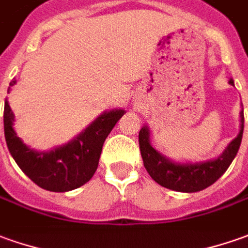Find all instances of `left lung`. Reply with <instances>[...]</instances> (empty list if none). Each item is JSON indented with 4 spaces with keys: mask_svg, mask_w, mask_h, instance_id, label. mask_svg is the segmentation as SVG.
I'll return each instance as SVG.
<instances>
[{
    "mask_svg": "<svg viewBox=\"0 0 248 248\" xmlns=\"http://www.w3.org/2000/svg\"><path fill=\"white\" fill-rule=\"evenodd\" d=\"M233 85V81L230 80ZM240 131L237 137L225 148V151L216 160L197 164H175L161 156L149 142V129L144 126L138 134L140 151L144 160V167L153 181L160 186L181 193H195L209 187L223 175L235 159L242 142L244 127L243 111L240 112Z\"/></svg>",
    "mask_w": 248,
    "mask_h": 248,
    "instance_id": "1",
    "label": "left lung"
}]
</instances>
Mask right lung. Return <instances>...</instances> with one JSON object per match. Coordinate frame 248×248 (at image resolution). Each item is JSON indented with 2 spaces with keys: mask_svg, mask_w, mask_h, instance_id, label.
<instances>
[{
  "mask_svg": "<svg viewBox=\"0 0 248 248\" xmlns=\"http://www.w3.org/2000/svg\"><path fill=\"white\" fill-rule=\"evenodd\" d=\"M15 84L16 80H12L11 87ZM124 114V110L104 112L72 142L50 152H36L16 136L12 126L15 115L5 100V140L15 161L33 183L48 191H70L85 185L93 176L103 144Z\"/></svg>",
  "mask_w": 248,
  "mask_h": 248,
  "instance_id": "right-lung-1",
  "label": "right lung"
}]
</instances>
